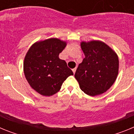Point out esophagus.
Wrapping results in <instances>:
<instances>
[{
  "mask_svg": "<svg viewBox=\"0 0 134 134\" xmlns=\"http://www.w3.org/2000/svg\"><path fill=\"white\" fill-rule=\"evenodd\" d=\"M76 68H74V69H72V72H73V73H75V72H76Z\"/></svg>",
  "mask_w": 134,
  "mask_h": 134,
  "instance_id": "esophagus-1",
  "label": "esophagus"
}]
</instances>
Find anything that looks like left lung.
Here are the masks:
<instances>
[{
  "label": "left lung",
  "mask_w": 134,
  "mask_h": 134,
  "mask_svg": "<svg viewBox=\"0 0 134 134\" xmlns=\"http://www.w3.org/2000/svg\"><path fill=\"white\" fill-rule=\"evenodd\" d=\"M85 58L78 66L74 76L84 93L90 96L106 92L115 81L119 59L113 49L103 41H82Z\"/></svg>",
  "instance_id": "obj_1"
}]
</instances>
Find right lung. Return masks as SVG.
I'll list each match as a JSON object with an SVG mask.
<instances>
[{
  "instance_id": "right-lung-1",
  "label": "right lung",
  "mask_w": 134,
  "mask_h": 134,
  "mask_svg": "<svg viewBox=\"0 0 134 134\" xmlns=\"http://www.w3.org/2000/svg\"><path fill=\"white\" fill-rule=\"evenodd\" d=\"M66 46V41L50 38L37 41L31 46L23 62L25 78L33 89L43 96L58 93L72 71L59 54Z\"/></svg>"
}]
</instances>
